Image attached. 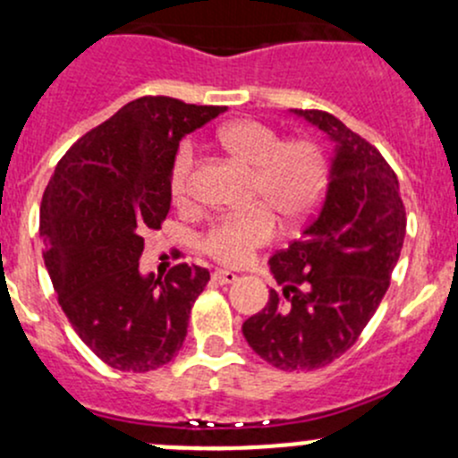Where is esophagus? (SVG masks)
I'll list each match as a JSON object with an SVG mask.
<instances>
[{
	"instance_id": "1",
	"label": "esophagus",
	"mask_w": 458,
	"mask_h": 458,
	"mask_svg": "<svg viewBox=\"0 0 458 458\" xmlns=\"http://www.w3.org/2000/svg\"><path fill=\"white\" fill-rule=\"evenodd\" d=\"M215 281L216 284H221V285H225V284H234V281H239V275H234V272H230V270H215Z\"/></svg>"
}]
</instances>
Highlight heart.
I'll return each instance as SVG.
<instances>
[{
	"instance_id": "1",
	"label": "heart",
	"mask_w": 458,
	"mask_h": 458,
	"mask_svg": "<svg viewBox=\"0 0 458 458\" xmlns=\"http://www.w3.org/2000/svg\"><path fill=\"white\" fill-rule=\"evenodd\" d=\"M219 146L252 170V195L263 206L216 219L201 237V248L225 266H243L252 252L275 239V212L284 225H297L317 210L327 191V157L312 140L281 141L276 131L257 119H234L216 131ZM191 143L174 152L168 173L170 199L177 208L192 203Z\"/></svg>"
}]
</instances>
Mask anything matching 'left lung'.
<instances>
[{
	"label": "left lung",
	"mask_w": 458,
	"mask_h": 458,
	"mask_svg": "<svg viewBox=\"0 0 458 458\" xmlns=\"http://www.w3.org/2000/svg\"><path fill=\"white\" fill-rule=\"evenodd\" d=\"M335 146L330 182L301 239L270 257L281 290L243 323L248 345L284 372H310L348 352L399 261L405 206L381 152L326 110H294Z\"/></svg>",
	"instance_id": "8db88e82"
}]
</instances>
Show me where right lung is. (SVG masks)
<instances>
[{
    "label": "right lung",
    "instance_id": "add662e5",
    "mask_svg": "<svg viewBox=\"0 0 458 458\" xmlns=\"http://www.w3.org/2000/svg\"><path fill=\"white\" fill-rule=\"evenodd\" d=\"M164 95L131 101L68 148L39 210L44 263L57 301L88 348L122 372L177 357L197 297L199 266L143 276V239L170 210L168 173L179 141L224 113Z\"/></svg>",
    "mask_w": 458,
    "mask_h": 458
}]
</instances>
